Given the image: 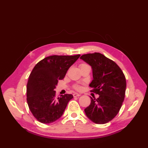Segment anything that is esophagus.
<instances>
[{"mask_svg":"<svg viewBox=\"0 0 148 148\" xmlns=\"http://www.w3.org/2000/svg\"><path fill=\"white\" fill-rule=\"evenodd\" d=\"M81 95L79 93H74V94H73V96L74 97H79Z\"/></svg>","mask_w":148,"mask_h":148,"instance_id":"1","label":"esophagus"}]
</instances>
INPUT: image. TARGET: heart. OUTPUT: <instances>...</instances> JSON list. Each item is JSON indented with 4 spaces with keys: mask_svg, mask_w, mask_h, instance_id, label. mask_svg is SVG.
<instances>
[{
    "mask_svg": "<svg viewBox=\"0 0 148 148\" xmlns=\"http://www.w3.org/2000/svg\"><path fill=\"white\" fill-rule=\"evenodd\" d=\"M79 67H80V69H83V68H85V67H90L88 64H84V63H82V64H81L79 65ZM74 88L77 90H79L81 89V87L79 86H78V85H75L74 86Z\"/></svg>",
    "mask_w": 148,
    "mask_h": 148,
    "instance_id": "1",
    "label": "heart"
}]
</instances>
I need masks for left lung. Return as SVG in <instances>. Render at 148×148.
<instances>
[{
	"label": "left lung",
	"mask_w": 148,
	"mask_h": 148,
	"mask_svg": "<svg viewBox=\"0 0 148 148\" xmlns=\"http://www.w3.org/2000/svg\"><path fill=\"white\" fill-rule=\"evenodd\" d=\"M92 69L93 78L90 86L99 94V98L90 97L91 103L84 112L91 121L105 124L117 115L123 102L126 90V79L119 66L100 53L81 56Z\"/></svg>",
	"instance_id": "obj_1"
}]
</instances>
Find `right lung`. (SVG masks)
<instances>
[{
  "label": "right lung",
  "instance_id": "obj_1",
  "mask_svg": "<svg viewBox=\"0 0 148 148\" xmlns=\"http://www.w3.org/2000/svg\"><path fill=\"white\" fill-rule=\"evenodd\" d=\"M74 56L53 55L39 62L34 67L27 85V100L33 116L42 123H51L64 113L72 94L56 96L54 90L64 78L69 67L79 58Z\"/></svg>",
  "mask_w": 148,
  "mask_h": 148
}]
</instances>
